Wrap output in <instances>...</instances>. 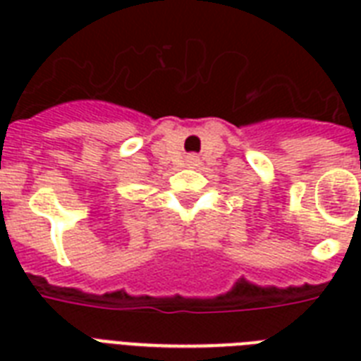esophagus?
Wrapping results in <instances>:
<instances>
[{
    "instance_id": "obj_1",
    "label": "esophagus",
    "mask_w": 361,
    "mask_h": 361,
    "mask_svg": "<svg viewBox=\"0 0 361 361\" xmlns=\"http://www.w3.org/2000/svg\"><path fill=\"white\" fill-rule=\"evenodd\" d=\"M185 164L187 166H191V169H195V166H198V164H200V159H198L197 155H187Z\"/></svg>"
}]
</instances>
